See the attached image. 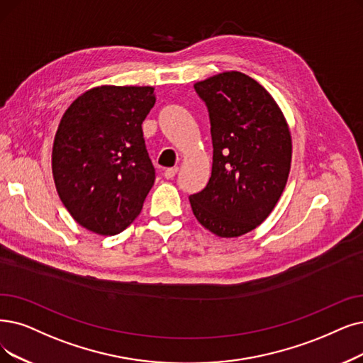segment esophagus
I'll use <instances>...</instances> for the list:
<instances>
[{
    "instance_id": "34e87169",
    "label": "esophagus",
    "mask_w": 363,
    "mask_h": 363,
    "mask_svg": "<svg viewBox=\"0 0 363 363\" xmlns=\"http://www.w3.org/2000/svg\"><path fill=\"white\" fill-rule=\"evenodd\" d=\"M177 171H179V168H177V167L167 168V169H165V172H164V177H165V179H174V177H176Z\"/></svg>"
}]
</instances>
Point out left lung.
<instances>
[{
	"label": "left lung",
	"mask_w": 363,
	"mask_h": 363,
	"mask_svg": "<svg viewBox=\"0 0 363 363\" xmlns=\"http://www.w3.org/2000/svg\"><path fill=\"white\" fill-rule=\"evenodd\" d=\"M211 125L207 186L189 196L196 220L222 238L247 234L277 204L292 161V137L271 94L240 71L196 82Z\"/></svg>",
	"instance_id": "left-lung-1"
}]
</instances>
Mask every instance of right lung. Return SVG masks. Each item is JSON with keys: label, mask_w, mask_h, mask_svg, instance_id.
Here are the masks:
<instances>
[{"label": "right lung", "mask_w": 363, "mask_h": 363, "mask_svg": "<svg viewBox=\"0 0 363 363\" xmlns=\"http://www.w3.org/2000/svg\"><path fill=\"white\" fill-rule=\"evenodd\" d=\"M152 86H98L65 110L52 150L57 195L79 225L116 235L140 214L155 183L141 123Z\"/></svg>", "instance_id": "right-lung-1"}]
</instances>
